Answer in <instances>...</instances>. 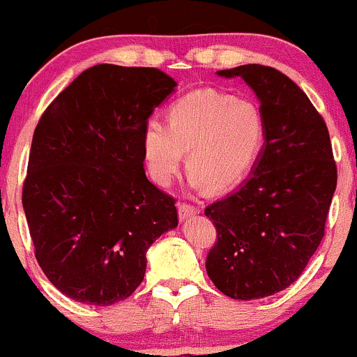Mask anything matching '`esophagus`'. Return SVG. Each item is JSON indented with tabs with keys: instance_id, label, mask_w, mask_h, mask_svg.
Segmentation results:
<instances>
[{
	"instance_id": "esophagus-1",
	"label": "esophagus",
	"mask_w": 357,
	"mask_h": 357,
	"mask_svg": "<svg viewBox=\"0 0 357 357\" xmlns=\"http://www.w3.org/2000/svg\"><path fill=\"white\" fill-rule=\"evenodd\" d=\"M178 211H179V220H186V218H190V216L196 215V213H199V208L192 206V204L181 203V204H178Z\"/></svg>"
}]
</instances>
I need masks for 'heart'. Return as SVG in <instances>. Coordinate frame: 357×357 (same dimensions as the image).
<instances>
[{
	"label": "heart",
	"mask_w": 357,
	"mask_h": 357,
	"mask_svg": "<svg viewBox=\"0 0 357 357\" xmlns=\"http://www.w3.org/2000/svg\"><path fill=\"white\" fill-rule=\"evenodd\" d=\"M265 124L253 102L215 90H195L171 105L167 126L146 122L142 154L154 181L167 186L184 153L192 186L223 191L247 176L260 153Z\"/></svg>",
	"instance_id": "b5f03b06"
}]
</instances>
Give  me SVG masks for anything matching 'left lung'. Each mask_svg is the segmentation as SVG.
Listing matches in <instances>:
<instances>
[{"label": "left lung", "instance_id": "1", "mask_svg": "<svg viewBox=\"0 0 357 357\" xmlns=\"http://www.w3.org/2000/svg\"><path fill=\"white\" fill-rule=\"evenodd\" d=\"M216 73L247 82L265 132L252 176L204 210L218 233L206 272L225 296L264 298L294 284L321 245L337 167L326 122L289 77L258 63Z\"/></svg>", "mask_w": 357, "mask_h": 357}]
</instances>
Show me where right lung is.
Instances as JSON below:
<instances>
[{
  "instance_id": "1",
  "label": "right lung",
  "mask_w": 357,
  "mask_h": 357,
  "mask_svg": "<svg viewBox=\"0 0 357 357\" xmlns=\"http://www.w3.org/2000/svg\"><path fill=\"white\" fill-rule=\"evenodd\" d=\"M158 68L100 63L48 105L31 141L23 210L61 294L112 305L137 289L146 252L178 227L174 198L146 178L142 129L176 90Z\"/></svg>"
}]
</instances>
